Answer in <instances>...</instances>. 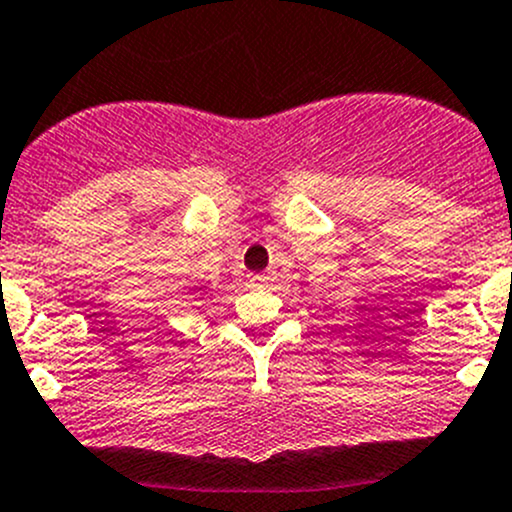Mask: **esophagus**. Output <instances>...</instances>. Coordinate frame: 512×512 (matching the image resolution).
<instances>
[{
    "instance_id": "obj_1",
    "label": "esophagus",
    "mask_w": 512,
    "mask_h": 512,
    "mask_svg": "<svg viewBox=\"0 0 512 512\" xmlns=\"http://www.w3.org/2000/svg\"><path fill=\"white\" fill-rule=\"evenodd\" d=\"M251 281H253V286H256V289H264V286H269V276L266 274H256V276H251Z\"/></svg>"
}]
</instances>
